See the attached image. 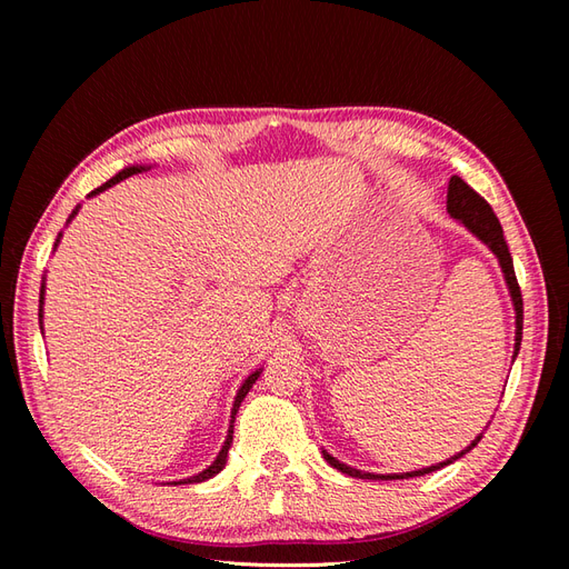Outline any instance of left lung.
Returning <instances> with one entry per match:
<instances>
[{
    "label": "left lung",
    "instance_id": "1",
    "mask_svg": "<svg viewBox=\"0 0 569 569\" xmlns=\"http://www.w3.org/2000/svg\"><path fill=\"white\" fill-rule=\"evenodd\" d=\"M449 213L460 220L465 228H468L472 234H477L481 242H485L498 258V263H501V270L506 274V282H508V289H510V297H512V303H515V325H518V330H515V353H512V360L515 356H518L520 351V341H522V291H520V284H518V278H515V268H512V256L508 251V244H506V237H503V228L501 222H498L496 213L491 206L485 201V197H479L475 189L462 182L458 176L451 178L449 182ZM481 435L468 446V449L460 451L458 456L449 458L446 462H437L432 465V468H422V470H416V472H403V475H372V472H360L356 468H349V465L339 462L335 456H330L327 451H322L325 460L332 465V468H337L339 472L349 475V477H358V479H408V477H422V475H429V472H437L441 470L443 465H451L453 460H458L460 456H465L468 451H472L475 446L479 443Z\"/></svg>",
    "mask_w": 569,
    "mask_h": 569
}]
</instances>
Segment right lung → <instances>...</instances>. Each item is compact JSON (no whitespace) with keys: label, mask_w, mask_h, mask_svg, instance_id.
Instances as JSON below:
<instances>
[{"label":"right lung","mask_w":569,"mask_h":569,"mask_svg":"<svg viewBox=\"0 0 569 569\" xmlns=\"http://www.w3.org/2000/svg\"><path fill=\"white\" fill-rule=\"evenodd\" d=\"M144 170V166H130V168H126V170H120V173L116 176V178H111L109 182H104L101 187H97L92 194H99V192H104L107 187H111V184H116V182H120V180H126V178H130V176H134V173H142ZM42 299H44V284H42V291H40V318H42ZM258 375H261V370H256L253 375H249L247 380H244V385H242V389L237 391V399H234V406H232V420H230V429H228V439H226V446H222L220 449V453H218V458L213 460V465L211 468H206L203 472H199V475H194V477H189V479H180V481H176V485H194V481H203V479H211L213 475H218L222 468H226V460H228V451H230V443H232V429H234V416H237V410H239V406H242V401H244V396L249 393V389L253 387V382L258 380Z\"/></svg>","instance_id":"add662e5"}]
</instances>
